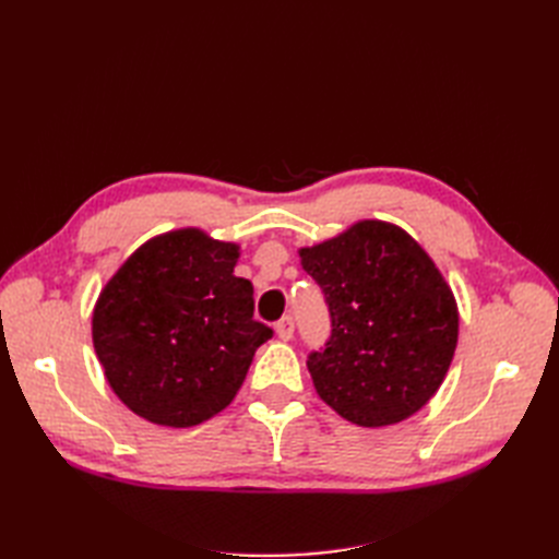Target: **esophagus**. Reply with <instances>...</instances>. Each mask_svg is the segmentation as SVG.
Here are the masks:
<instances>
[{
	"label": "esophagus",
	"instance_id": "1",
	"mask_svg": "<svg viewBox=\"0 0 559 559\" xmlns=\"http://www.w3.org/2000/svg\"><path fill=\"white\" fill-rule=\"evenodd\" d=\"M275 331H277V335L282 337V341H289V337L294 335V317H282L277 324H275Z\"/></svg>",
	"mask_w": 559,
	"mask_h": 559
}]
</instances>
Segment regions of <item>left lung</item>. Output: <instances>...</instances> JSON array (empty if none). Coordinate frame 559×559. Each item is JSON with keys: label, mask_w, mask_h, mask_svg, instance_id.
Here are the masks:
<instances>
[{"label": "left lung", "mask_w": 559, "mask_h": 559, "mask_svg": "<svg viewBox=\"0 0 559 559\" xmlns=\"http://www.w3.org/2000/svg\"><path fill=\"white\" fill-rule=\"evenodd\" d=\"M298 253L331 314V337L308 357L319 399L359 427L415 415L443 384L460 335L441 270L403 228L376 218Z\"/></svg>", "instance_id": "obj_1"}]
</instances>
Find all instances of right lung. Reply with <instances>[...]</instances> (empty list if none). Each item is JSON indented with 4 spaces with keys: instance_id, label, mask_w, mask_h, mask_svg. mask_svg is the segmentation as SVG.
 Wrapping results in <instances>:
<instances>
[{
    "instance_id": "obj_1",
    "label": "right lung",
    "mask_w": 559,
    "mask_h": 559,
    "mask_svg": "<svg viewBox=\"0 0 559 559\" xmlns=\"http://www.w3.org/2000/svg\"><path fill=\"white\" fill-rule=\"evenodd\" d=\"M240 247L198 228L144 242L93 310V345L114 394L160 427H195L238 394L273 329L253 319Z\"/></svg>"
}]
</instances>
